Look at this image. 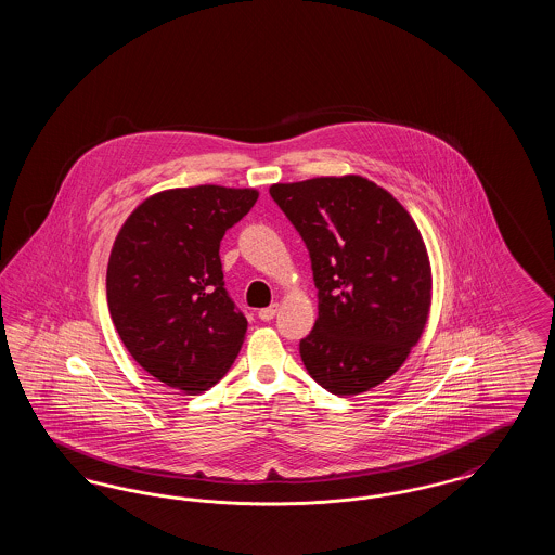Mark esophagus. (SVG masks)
I'll use <instances>...</instances> for the list:
<instances>
[{"label":"esophagus","mask_w":555,"mask_h":555,"mask_svg":"<svg viewBox=\"0 0 555 555\" xmlns=\"http://www.w3.org/2000/svg\"><path fill=\"white\" fill-rule=\"evenodd\" d=\"M276 312H279V304H272V306H268L264 310H260L258 317H260V320L268 322V320H272V318L276 317Z\"/></svg>","instance_id":"34e87169"}]
</instances>
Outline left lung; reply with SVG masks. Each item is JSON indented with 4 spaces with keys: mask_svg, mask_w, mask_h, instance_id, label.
Segmentation results:
<instances>
[{
    "mask_svg": "<svg viewBox=\"0 0 555 555\" xmlns=\"http://www.w3.org/2000/svg\"><path fill=\"white\" fill-rule=\"evenodd\" d=\"M270 195L304 238L318 289L304 366L333 396L364 393L423 335L433 281L421 231L391 193L356 175L279 183Z\"/></svg>",
    "mask_w": 555,
    "mask_h": 555,
    "instance_id": "8db88e82",
    "label": "left lung"
}]
</instances>
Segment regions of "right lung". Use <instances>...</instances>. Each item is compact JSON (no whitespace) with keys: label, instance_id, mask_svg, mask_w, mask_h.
I'll return each mask as SVG.
<instances>
[{"label":"right lung","instance_id":"1","mask_svg":"<svg viewBox=\"0 0 555 555\" xmlns=\"http://www.w3.org/2000/svg\"><path fill=\"white\" fill-rule=\"evenodd\" d=\"M258 191L170 189L132 211L107 262V308L134 362L164 385L202 393L237 358L247 320L224 289L220 241Z\"/></svg>","mask_w":555,"mask_h":555}]
</instances>
